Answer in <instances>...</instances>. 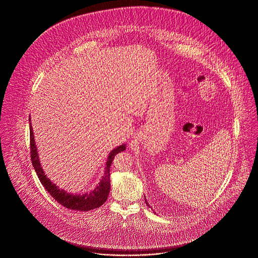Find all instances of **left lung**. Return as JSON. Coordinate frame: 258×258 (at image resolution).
<instances>
[{
  "instance_id": "8db88e82",
  "label": "left lung",
  "mask_w": 258,
  "mask_h": 258,
  "mask_svg": "<svg viewBox=\"0 0 258 258\" xmlns=\"http://www.w3.org/2000/svg\"><path fill=\"white\" fill-rule=\"evenodd\" d=\"M145 202H146V204L149 206V204H148V202H147V200H146V199H145Z\"/></svg>"
}]
</instances>
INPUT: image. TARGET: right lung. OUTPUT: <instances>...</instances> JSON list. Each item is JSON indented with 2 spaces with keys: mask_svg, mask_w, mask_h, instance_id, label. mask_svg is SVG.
Wrapping results in <instances>:
<instances>
[{
  "mask_svg": "<svg viewBox=\"0 0 258 258\" xmlns=\"http://www.w3.org/2000/svg\"><path fill=\"white\" fill-rule=\"evenodd\" d=\"M30 146H31V160H32L34 169L37 173L42 185L45 187V189L61 205L65 206L68 209L79 210V211H89V210L98 208L105 203L110 192V186H111L110 185V167H111L112 161L116 154H118L121 151H124L126 148V145L122 144L110 152L106 162L104 176L102 177L99 185H97V187L93 191L85 194H73V193H68L63 189H60L45 174L38 156V151L35 144L34 133H33V128L31 126V123H30Z\"/></svg>",
  "mask_w": 258,
  "mask_h": 258,
  "instance_id": "1",
  "label": "right lung"
}]
</instances>
